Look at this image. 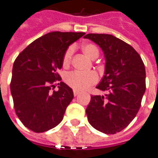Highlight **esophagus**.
<instances>
[{"instance_id":"1","label":"esophagus","mask_w":158,"mask_h":158,"mask_svg":"<svg viewBox=\"0 0 158 158\" xmlns=\"http://www.w3.org/2000/svg\"><path fill=\"white\" fill-rule=\"evenodd\" d=\"M79 94V91L73 90V95H74V96H77V95H78V94Z\"/></svg>"}]
</instances>
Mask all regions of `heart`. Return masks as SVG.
I'll use <instances>...</instances> for the list:
<instances>
[{"instance_id": "b5f03b06", "label": "heart", "mask_w": 158, "mask_h": 158, "mask_svg": "<svg viewBox=\"0 0 158 158\" xmlns=\"http://www.w3.org/2000/svg\"><path fill=\"white\" fill-rule=\"evenodd\" d=\"M83 51L86 55L90 58H96L99 56V49L93 43H85L82 46ZM73 46L70 45L65 50L62 64L63 67L67 68L69 66L72 61L73 54ZM99 79V76L94 71L90 72H81V71H73L70 72L65 77V82L67 85L75 90H85L90 87L91 85L96 84Z\"/></svg>"}]
</instances>
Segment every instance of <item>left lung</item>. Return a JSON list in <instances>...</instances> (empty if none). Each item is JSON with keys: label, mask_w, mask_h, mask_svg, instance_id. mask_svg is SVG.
Here are the masks:
<instances>
[{"label": "left lung", "mask_w": 158, "mask_h": 158, "mask_svg": "<svg viewBox=\"0 0 158 158\" xmlns=\"http://www.w3.org/2000/svg\"><path fill=\"white\" fill-rule=\"evenodd\" d=\"M105 53L106 72L96 88L106 96L92 95L86 109L92 127L106 134H115L129 125L141 107L146 90V71L141 56L132 47L110 34L85 36Z\"/></svg>", "instance_id": "obj_1"}]
</instances>
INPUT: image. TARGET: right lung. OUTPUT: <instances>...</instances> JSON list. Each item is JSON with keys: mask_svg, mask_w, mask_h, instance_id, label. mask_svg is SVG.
<instances>
[{"mask_svg": "<svg viewBox=\"0 0 158 158\" xmlns=\"http://www.w3.org/2000/svg\"><path fill=\"white\" fill-rule=\"evenodd\" d=\"M85 34L52 31L33 41L16 58L10 93L16 114L29 130L44 132L63 120L73 93L60 82L58 70L63 66L62 58L68 47ZM56 82H60L57 91L53 90Z\"/></svg>", "mask_w": 158, "mask_h": 158, "instance_id": "1", "label": "right lung"}]
</instances>
